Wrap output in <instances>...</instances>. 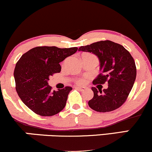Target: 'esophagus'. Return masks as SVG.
I'll list each match as a JSON object with an SVG mask.
<instances>
[{
    "label": "esophagus",
    "instance_id": "34e87169",
    "mask_svg": "<svg viewBox=\"0 0 152 152\" xmlns=\"http://www.w3.org/2000/svg\"><path fill=\"white\" fill-rule=\"evenodd\" d=\"M76 88H77V89L81 91H84L86 90V88H84V87H76Z\"/></svg>",
    "mask_w": 152,
    "mask_h": 152
}]
</instances>
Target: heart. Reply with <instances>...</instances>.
<instances>
[{"mask_svg": "<svg viewBox=\"0 0 152 152\" xmlns=\"http://www.w3.org/2000/svg\"><path fill=\"white\" fill-rule=\"evenodd\" d=\"M76 83H78V84H83V83H85V79L83 78H80V79H78L76 81Z\"/></svg>", "mask_w": 152, "mask_h": 152, "instance_id": "obj_1", "label": "heart"}]
</instances>
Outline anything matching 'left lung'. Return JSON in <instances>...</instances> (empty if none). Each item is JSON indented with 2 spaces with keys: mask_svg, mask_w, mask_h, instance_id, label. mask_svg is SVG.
I'll list each match as a JSON object with an SVG mask.
<instances>
[{
  "mask_svg": "<svg viewBox=\"0 0 152 152\" xmlns=\"http://www.w3.org/2000/svg\"><path fill=\"white\" fill-rule=\"evenodd\" d=\"M78 50L95 54L99 59L101 74L94 80V84L108 83V88L103 91L92 87L94 97L88 102L89 107L98 112L119 108L126 102L137 76L135 62L129 52L109 40L81 46Z\"/></svg>",
  "mask_w": 152,
  "mask_h": 152,
  "instance_id": "left-lung-1",
  "label": "left lung"
}]
</instances>
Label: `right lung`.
<instances>
[{"label":"right lung","instance_id":"right-lung-1","mask_svg":"<svg viewBox=\"0 0 152 152\" xmlns=\"http://www.w3.org/2000/svg\"><path fill=\"white\" fill-rule=\"evenodd\" d=\"M77 50V47L38 46L22 55L14 70L15 89L31 111L40 116H50L64 109L72 88L66 86L52 91L48 81L49 76L60 73L61 67L59 63Z\"/></svg>","mask_w":152,"mask_h":152}]
</instances>
